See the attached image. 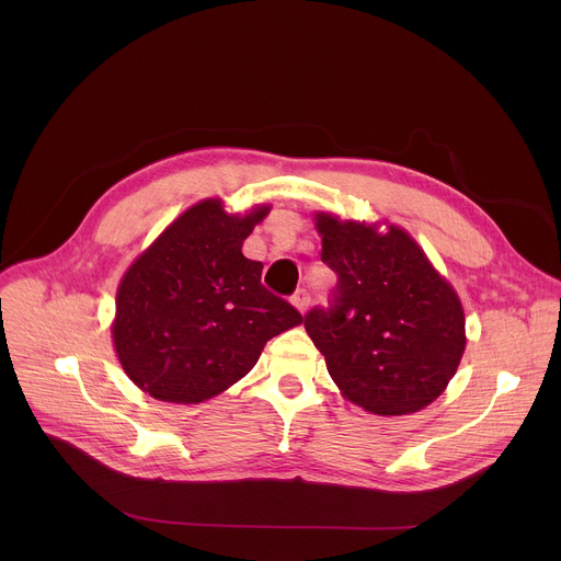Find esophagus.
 Instances as JSON below:
<instances>
[{"mask_svg": "<svg viewBox=\"0 0 561 561\" xmlns=\"http://www.w3.org/2000/svg\"><path fill=\"white\" fill-rule=\"evenodd\" d=\"M293 304H295V308L297 310H306L308 308V304H310V293L306 290V288H299V290H295V295H293V299H290Z\"/></svg>", "mask_w": 561, "mask_h": 561, "instance_id": "obj_1", "label": "esophagus"}]
</instances>
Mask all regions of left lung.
<instances>
[{"mask_svg": "<svg viewBox=\"0 0 561 561\" xmlns=\"http://www.w3.org/2000/svg\"><path fill=\"white\" fill-rule=\"evenodd\" d=\"M317 230L337 284L329 306L304 314V327L333 381L375 415L428 407L466 346L457 293L402 228L381 234L319 213Z\"/></svg>", "mask_w": 561, "mask_h": 561, "instance_id": "left-lung-1", "label": "left lung"}]
</instances>
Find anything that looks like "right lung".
Returning a JSON list of instances; mask_svg holds the SVG:
<instances>
[{"label":"right lung","instance_id":"obj_1","mask_svg":"<svg viewBox=\"0 0 561 561\" xmlns=\"http://www.w3.org/2000/svg\"><path fill=\"white\" fill-rule=\"evenodd\" d=\"M268 213L247 217L206 199L178 217L135 260L117 290L113 342L126 375L162 402L199 404L242 379L264 344L301 312L262 284L242 253Z\"/></svg>","mask_w":561,"mask_h":561}]
</instances>
